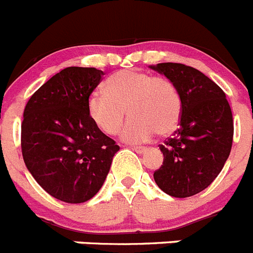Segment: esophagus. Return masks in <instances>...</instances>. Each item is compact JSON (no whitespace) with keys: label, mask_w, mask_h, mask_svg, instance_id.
<instances>
[{"label":"esophagus","mask_w":253,"mask_h":253,"mask_svg":"<svg viewBox=\"0 0 253 253\" xmlns=\"http://www.w3.org/2000/svg\"><path fill=\"white\" fill-rule=\"evenodd\" d=\"M133 151H135V152L137 153H144L146 152V151H147V148L146 147H133Z\"/></svg>","instance_id":"esophagus-1"}]
</instances>
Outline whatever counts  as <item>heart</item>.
Returning a JSON list of instances; mask_svg holds the SVG:
<instances>
[{
  "label": "heart",
  "mask_w": 253,
  "mask_h": 253,
  "mask_svg": "<svg viewBox=\"0 0 253 253\" xmlns=\"http://www.w3.org/2000/svg\"><path fill=\"white\" fill-rule=\"evenodd\" d=\"M106 93L88 97L87 111L97 128L114 135L126 116H131L122 130L129 143L148 142L153 135H170L182 118V96L170 79L141 70H120L107 79Z\"/></svg>",
  "instance_id": "1"
}]
</instances>
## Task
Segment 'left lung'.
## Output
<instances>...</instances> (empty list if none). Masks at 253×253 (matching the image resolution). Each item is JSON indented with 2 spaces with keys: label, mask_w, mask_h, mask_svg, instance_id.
Here are the masks:
<instances>
[{
  "label": "left lung",
  "mask_w": 253,
  "mask_h": 253,
  "mask_svg": "<svg viewBox=\"0 0 253 253\" xmlns=\"http://www.w3.org/2000/svg\"><path fill=\"white\" fill-rule=\"evenodd\" d=\"M150 68L175 84L183 103L179 129L160 144L164 163L153 179L171 197H191L215 180L229 157L232 110L223 89L197 69L176 62Z\"/></svg>",
  "instance_id": "8db88e82"
}]
</instances>
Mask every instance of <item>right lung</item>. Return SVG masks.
<instances>
[{
  "label": "right lung",
  "mask_w": 253,
  "mask_h": 253,
  "mask_svg": "<svg viewBox=\"0 0 253 253\" xmlns=\"http://www.w3.org/2000/svg\"><path fill=\"white\" fill-rule=\"evenodd\" d=\"M103 71L70 66L29 98L21 123V152L27 169L48 194L82 204L100 191L119 151L114 139L90 120L88 97Z\"/></svg>",
  "instance_id": "add662e5"
}]
</instances>
